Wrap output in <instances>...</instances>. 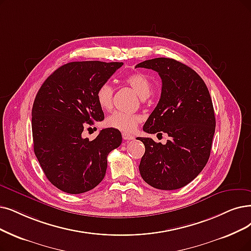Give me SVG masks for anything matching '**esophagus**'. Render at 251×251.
Returning a JSON list of instances; mask_svg holds the SVG:
<instances>
[{"label":"esophagus","mask_w":251,"mask_h":251,"mask_svg":"<svg viewBox=\"0 0 251 251\" xmlns=\"http://www.w3.org/2000/svg\"><path fill=\"white\" fill-rule=\"evenodd\" d=\"M123 139L126 140V141H129V140H134L135 137L133 135L127 134V133H123Z\"/></svg>","instance_id":"1"}]
</instances>
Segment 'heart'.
I'll return each instance as SVG.
<instances>
[{"label":"heart","mask_w":251,"mask_h":251,"mask_svg":"<svg viewBox=\"0 0 251 251\" xmlns=\"http://www.w3.org/2000/svg\"><path fill=\"white\" fill-rule=\"evenodd\" d=\"M125 82L133 87L141 98H147L151 95L152 82L143 73L136 72L129 74L125 78ZM96 100L101 109H111L113 102V87L107 82L102 83L96 91ZM140 119L141 117L136 113L114 111L106 118L105 124L107 126L119 129V131L131 132L137 126Z\"/></svg>","instance_id":"heart-1"}]
</instances>
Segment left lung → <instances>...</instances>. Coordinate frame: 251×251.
<instances>
[{
	"label": "left lung",
	"instance_id": "left-lung-1",
	"mask_svg": "<svg viewBox=\"0 0 251 251\" xmlns=\"http://www.w3.org/2000/svg\"><path fill=\"white\" fill-rule=\"evenodd\" d=\"M136 68L151 69L162 79L160 99L143 131L170 137L166 144L137 138L145 145L140 174L154 188H181L201 173L211 152L215 132L211 97L198 73L173 58L148 59Z\"/></svg>",
	"mask_w": 251,
	"mask_h": 251
}]
</instances>
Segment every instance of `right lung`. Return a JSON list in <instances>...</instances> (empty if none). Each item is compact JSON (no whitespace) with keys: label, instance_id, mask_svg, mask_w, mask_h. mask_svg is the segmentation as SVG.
<instances>
[{"label":"right lung","instance_id":"add662e5","mask_svg":"<svg viewBox=\"0 0 251 251\" xmlns=\"http://www.w3.org/2000/svg\"><path fill=\"white\" fill-rule=\"evenodd\" d=\"M124 63L72 62L56 69L40 87L32 109L34 151L47 179L67 194L95 188L106 174L107 156L122 144L116 128L89 141L86 126L102 122L96 91Z\"/></svg>","mask_w":251,"mask_h":251}]
</instances>
